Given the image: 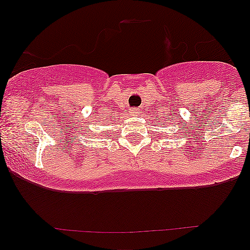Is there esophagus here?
I'll return each instance as SVG.
<instances>
[{"mask_svg":"<svg viewBox=\"0 0 250 250\" xmlns=\"http://www.w3.org/2000/svg\"><path fill=\"white\" fill-rule=\"evenodd\" d=\"M140 109H137V108H134V109H131L130 111H129V115L130 116H137L140 114Z\"/></svg>","mask_w":250,"mask_h":250,"instance_id":"34e87169","label":"esophagus"}]
</instances>
